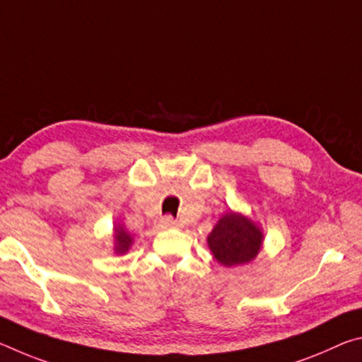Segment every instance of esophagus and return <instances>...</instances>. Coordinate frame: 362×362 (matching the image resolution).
<instances>
[{
  "instance_id": "obj_1",
  "label": "esophagus",
  "mask_w": 362,
  "mask_h": 362,
  "mask_svg": "<svg viewBox=\"0 0 362 362\" xmlns=\"http://www.w3.org/2000/svg\"><path fill=\"white\" fill-rule=\"evenodd\" d=\"M161 226L163 228H166V230H170V228H179L180 226V223L177 222V220H174V217L173 216H164L163 218H161Z\"/></svg>"
}]
</instances>
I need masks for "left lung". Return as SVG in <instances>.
Masks as SVG:
<instances>
[{"instance_id":"1","label":"left lung","mask_w":362,"mask_h":362,"mask_svg":"<svg viewBox=\"0 0 362 362\" xmlns=\"http://www.w3.org/2000/svg\"><path fill=\"white\" fill-rule=\"evenodd\" d=\"M263 243L262 228L243 214L228 212L207 236V246L220 265L235 267L252 262Z\"/></svg>"}]
</instances>
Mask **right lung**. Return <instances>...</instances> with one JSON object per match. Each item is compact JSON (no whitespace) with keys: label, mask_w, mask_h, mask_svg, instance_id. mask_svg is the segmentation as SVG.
Wrapping results in <instances>:
<instances>
[{"label":"right lung","mask_w":362,"mask_h":362,"mask_svg":"<svg viewBox=\"0 0 362 362\" xmlns=\"http://www.w3.org/2000/svg\"><path fill=\"white\" fill-rule=\"evenodd\" d=\"M113 236H115V252L119 254V255L126 254L127 250L131 249L132 243H134L132 236L124 230V226H121V225L115 226V235Z\"/></svg>","instance_id":"right-lung-1"}]
</instances>
